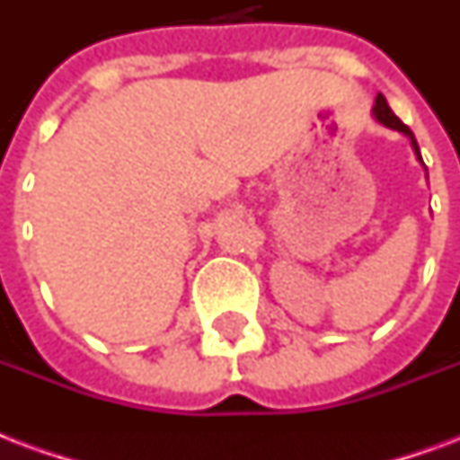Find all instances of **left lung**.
<instances>
[{
  "label": "left lung",
  "instance_id": "1",
  "mask_svg": "<svg viewBox=\"0 0 460 460\" xmlns=\"http://www.w3.org/2000/svg\"><path fill=\"white\" fill-rule=\"evenodd\" d=\"M374 115H376L378 122H384L385 128L398 129V132H402V135L408 137L410 142H412V149H415V154H417V156H420V146H417V142H415V135H412L408 125H402L401 118H398V115H395L394 111L388 108V103H385V98L381 96V93H378V96H376V105H374ZM420 161H422V159H420Z\"/></svg>",
  "mask_w": 460,
  "mask_h": 460
}]
</instances>
